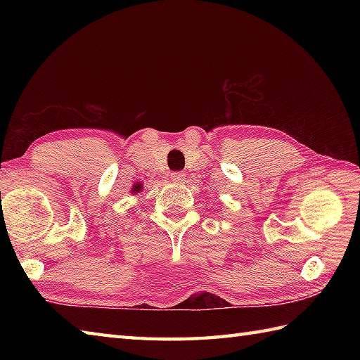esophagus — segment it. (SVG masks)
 Returning <instances> with one entry per match:
<instances>
[{"instance_id": "obj_1", "label": "esophagus", "mask_w": 360, "mask_h": 360, "mask_svg": "<svg viewBox=\"0 0 360 360\" xmlns=\"http://www.w3.org/2000/svg\"><path fill=\"white\" fill-rule=\"evenodd\" d=\"M186 179H187L186 173H182V172H174V173H172V181L176 182V184H182V182H184Z\"/></svg>"}]
</instances>
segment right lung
I'll use <instances>...</instances> for the list:
<instances>
[{
  "mask_svg": "<svg viewBox=\"0 0 360 360\" xmlns=\"http://www.w3.org/2000/svg\"><path fill=\"white\" fill-rule=\"evenodd\" d=\"M139 192H142V186H141V184H136V186L131 188V193L137 195Z\"/></svg>",
  "mask_w": 360,
  "mask_h": 360,
  "instance_id": "obj_1",
  "label": "right lung"
}]
</instances>
